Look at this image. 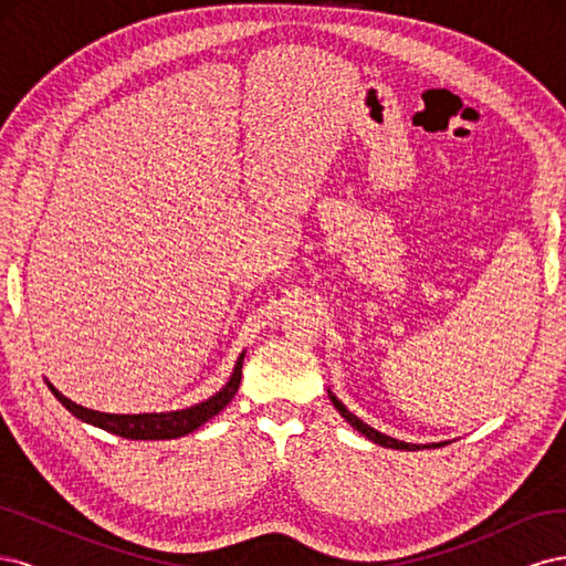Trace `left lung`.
Segmentation results:
<instances>
[{
	"mask_svg": "<svg viewBox=\"0 0 566 566\" xmlns=\"http://www.w3.org/2000/svg\"><path fill=\"white\" fill-rule=\"evenodd\" d=\"M328 397H331V401H333V406L337 408V413L345 418L356 432H361L366 439H370L373 443H380V447H385V449H397V451H418V449H439V447H447V441H439V443H408V441H399V439H394V437H387V434H382V432H378L375 430V427H370V424H366L364 420H358L352 410L342 403L335 394L328 389Z\"/></svg>",
	"mask_w": 566,
	"mask_h": 566,
	"instance_id": "left-lung-1",
	"label": "left lung"
}]
</instances>
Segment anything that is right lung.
Returning a JSON list of instances; mask_svg holds the SVG:
<instances>
[{
	"label": "right lung",
	"instance_id": "right-lung-1",
	"mask_svg": "<svg viewBox=\"0 0 566 566\" xmlns=\"http://www.w3.org/2000/svg\"><path fill=\"white\" fill-rule=\"evenodd\" d=\"M243 358H245V352L238 356V361L233 366V373L227 380V385L221 387L217 394H212L210 399H205L191 408L167 410V413H101V410L84 408L67 397H63V394L51 382H46V385H49L51 394H54V397L67 408V413H73L82 422L101 427V430H106L111 434L125 437V439H144V441L177 439V437L191 434L193 430H198L200 424L214 418L219 410L227 408V403L235 397L238 385H241Z\"/></svg>",
	"mask_w": 566,
	"mask_h": 566
}]
</instances>
